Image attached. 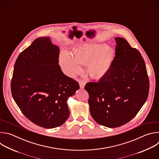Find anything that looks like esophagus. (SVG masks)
<instances>
[{
    "instance_id": "esophagus-1",
    "label": "esophagus",
    "mask_w": 159,
    "mask_h": 159,
    "mask_svg": "<svg viewBox=\"0 0 159 159\" xmlns=\"http://www.w3.org/2000/svg\"><path fill=\"white\" fill-rule=\"evenodd\" d=\"M79 85H80V89H84V87H85V82L82 80H79Z\"/></svg>"
}]
</instances>
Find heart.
<instances>
[{
    "label": "heart",
    "mask_w": 159,
    "mask_h": 159,
    "mask_svg": "<svg viewBox=\"0 0 159 159\" xmlns=\"http://www.w3.org/2000/svg\"><path fill=\"white\" fill-rule=\"evenodd\" d=\"M114 50L104 44H81L74 47L71 55L66 51L60 54L59 63L63 72L74 77L81 71L80 65H86L87 72L94 79L104 77L114 60Z\"/></svg>",
    "instance_id": "heart-1"
}]
</instances>
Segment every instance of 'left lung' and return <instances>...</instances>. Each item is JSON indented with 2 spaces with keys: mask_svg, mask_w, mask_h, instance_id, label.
Segmentation results:
<instances>
[{
  "mask_svg": "<svg viewBox=\"0 0 159 159\" xmlns=\"http://www.w3.org/2000/svg\"><path fill=\"white\" fill-rule=\"evenodd\" d=\"M115 57L107 73L88 82L90 113L96 123L116 128L137 115L148 95L149 80L142 55L124 38H115Z\"/></svg>",
  "mask_w": 159,
  "mask_h": 159,
  "instance_id": "8db88e82",
  "label": "left lung"
}]
</instances>
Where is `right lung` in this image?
I'll return each mask as SVG.
<instances>
[{"mask_svg": "<svg viewBox=\"0 0 159 159\" xmlns=\"http://www.w3.org/2000/svg\"><path fill=\"white\" fill-rule=\"evenodd\" d=\"M59 53L49 37H40L20 53L14 66L13 99L29 120L45 128L66 121L70 116L67 100L79 89L77 81L62 72Z\"/></svg>", "mask_w": 159, "mask_h": 159, "instance_id": "right-lung-1", "label": "right lung"}]
</instances>
